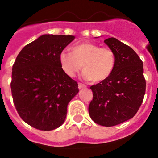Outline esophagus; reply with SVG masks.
Listing matches in <instances>:
<instances>
[{"label":"esophagus","instance_id":"obj_1","mask_svg":"<svg viewBox=\"0 0 158 158\" xmlns=\"http://www.w3.org/2000/svg\"><path fill=\"white\" fill-rule=\"evenodd\" d=\"M86 85H84V84H82V83H79L78 84V88H79V89H85V88H86Z\"/></svg>","mask_w":158,"mask_h":158}]
</instances>
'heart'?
Here are the masks:
<instances>
[{"label": "heart", "instance_id": "1", "mask_svg": "<svg viewBox=\"0 0 158 158\" xmlns=\"http://www.w3.org/2000/svg\"><path fill=\"white\" fill-rule=\"evenodd\" d=\"M70 49L71 54L66 51L59 54L62 69L69 77H74L82 68L85 80L97 83L109 77L114 70L117 58L110 48L84 41L74 44Z\"/></svg>", "mask_w": 158, "mask_h": 158}]
</instances>
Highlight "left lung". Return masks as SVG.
<instances>
[{"instance_id":"left-lung-1","label":"left lung","mask_w":158,"mask_h":158,"mask_svg":"<svg viewBox=\"0 0 158 158\" xmlns=\"http://www.w3.org/2000/svg\"><path fill=\"white\" fill-rule=\"evenodd\" d=\"M104 42L114 51V70L100 83L90 87L93 99L89 112L94 122L111 127L132 118L143 101L146 80L143 63L131 48L114 37Z\"/></svg>"}]
</instances>
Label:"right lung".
<instances>
[{
	"label": "right lung",
	"instance_id": "right-lung-1",
	"mask_svg": "<svg viewBox=\"0 0 158 158\" xmlns=\"http://www.w3.org/2000/svg\"><path fill=\"white\" fill-rule=\"evenodd\" d=\"M71 35L40 36L23 48L12 66L11 89L20 118L30 126L51 131L61 126L78 84L65 73L59 54Z\"/></svg>",
	"mask_w": 158,
	"mask_h": 158
}]
</instances>
